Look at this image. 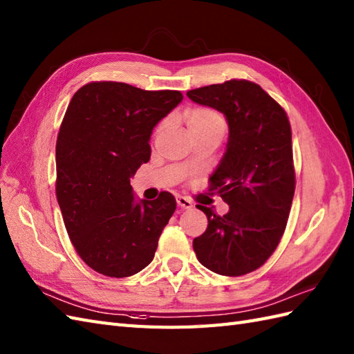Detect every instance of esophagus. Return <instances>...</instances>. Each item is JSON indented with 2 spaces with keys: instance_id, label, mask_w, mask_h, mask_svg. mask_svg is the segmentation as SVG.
I'll return each mask as SVG.
<instances>
[{
  "instance_id": "obj_1",
  "label": "esophagus",
  "mask_w": 354,
  "mask_h": 354,
  "mask_svg": "<svg viewBox=\"0 0 354 354\" xmlns=\"http://www.w3.org/2000/svg\"><path fill=\"white\" fill-rule=\"evenodd\" d=\"M176 203H178V207H180L183 209H190V208H193L192 201L187 199V197H184V196H178V197H176Z\"/></svg>"
}]
</instances>
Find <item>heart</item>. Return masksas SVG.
<instances>
[{
	"instance_id": "obj_1",
	"label": "heart",
	"mask_w": 354,
	"mask_h": 354,
	"mask_svg": "<svg viewBox=\"0 0 354 354\" xmlns=\"http://www.w3.org/2000/svg\"><path fill=\"white\" fill-rule=\"evenodd\" d=\"M184 120L190 134L223 133L225 119L220 113L207 106H192L184 113Z\"/></svg>"
}]
</instances>
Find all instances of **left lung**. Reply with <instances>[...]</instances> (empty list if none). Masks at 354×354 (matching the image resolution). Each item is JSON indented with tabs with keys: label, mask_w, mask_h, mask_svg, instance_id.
I'll return each mask as SVG.
<instances>
[{
	"label": "left lung",
	"mask_w": 354,
	"mask_h": 354,
	"mask_svg": "<svg viewBox=\"0 0 354 354\" xmlns=\"http://www.w3.org/2000/svg\"><path fill=\"white\" fill-rule=\"evenodd\" d=\"M187 96L223 113L229 125L226 152L209 176V192H217L229 211L217 216L197 205L208 227L194 238L193 249L217 274H248L276 250L288 221L295 190L288 116L248 80L194 88Z\"/></svg>",
	"instance_id": "1"
}]
</instances>
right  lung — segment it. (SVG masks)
Listing matches in <instances>:
<instances>
[{
  "mask_svg": "<svg viewBox=\"0 0 354 354\" xmlns=\"http://www.w3.org/2000/svg\"><path fill=\"white\" fill-rule=\"evenodd\" d=\"M183 97L97 81L69 102L55 146V194L73 248L97 273L128 277L153 259L176 201L167 192L136 201L129 178L151 158L152 129Z\"/></svg>",
  "mask_w": 354,
  "mask_h": 354,
  "instance_id": "right-lung-1",
  "label": "right lung"
}]
</instances>
